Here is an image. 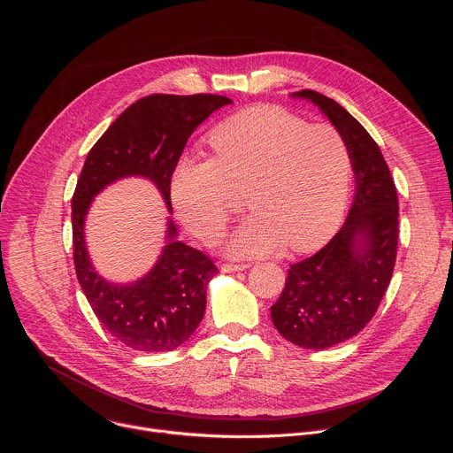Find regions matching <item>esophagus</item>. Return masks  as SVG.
I'll return each instance as SVG.
<instances>
[{"label": "esophagus", "mask_w": 453, "mask_h": 453, "mask_svg": "<svg viewBox=\"0 0 453 453\" xmlns=\"http://www.w3.org/2000/svg\"><path fill=\"white\" fill-rule=\"evenodd\" d=\"M249 265L245 264H224L222 265V271L224 273H240V271H245Z\"/></svg>", "instance_id": "obj_1"}]
</instances>
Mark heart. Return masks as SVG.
I'll return each instance as SVG.
<instances>
[{"instance_id":"obj_1","label":"heart","mask_w":453,"mask_h":453,"mask_svg":"<svg viewBox=\"0 0 453 453\" xmlns=\"http://www.w3.org/2000/svg\"><path fill=\"white\" fill-rule=\"evenodd\" d=\"M210 145L215 157H182L170 186L179 220L197 238L222 234L245 189L252 213L229 236L233 256L269 254L285 242L311 250L335 233L351 179V154L337 128L257 105L219 123Z\"/></svg>"}]
</instances>
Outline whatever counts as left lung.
I'll return each mask as SVG.
<instances>
[{
    "instance_id": "obj_1",
    "label": "left lung",
    "mask_w": 453,
    "mask_h": 453,
    "mask_svg": "<svg viewBox=\"0 0 453 453\" xmlns=\"http://www.w3.org/2000/svg\"><path fill=\"white\" fill-rule=\"evenodd\" d=\"M292 96L317 105L344 138L355 172L353 206L341 231L290 265L271 306L276 330L303 349L341 344L367 325L391 283L398 249V196L380 147L335 100L311 89Z\"/></svg>"
}]
</instances>
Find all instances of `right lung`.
Masks as SVG:
<instances>
[{
    "label": "right lung",
    "mask_w": 453,
    "mask_h": 453,
    "mask_svg": "<svg viewBox=\"0 0 453 453\" xmlns=\"http://www.w3.org/2000/svg\"><path fill=\"white\" fill-rule=\"evenodd\" d=\"M231 100L220 95H150L127 107L89 150L72 199L77 280L102 326L123 346L142 353L172 351L197 330L206 288L219 273L206 254L175 240L168 220L166 245L156 265L134 283H111L93 267L84 222L98 193L123 177L152 180L172 213L170 182L191 133Z\"/></svg>",
    "instance_id": "1"
}]
</instances>
